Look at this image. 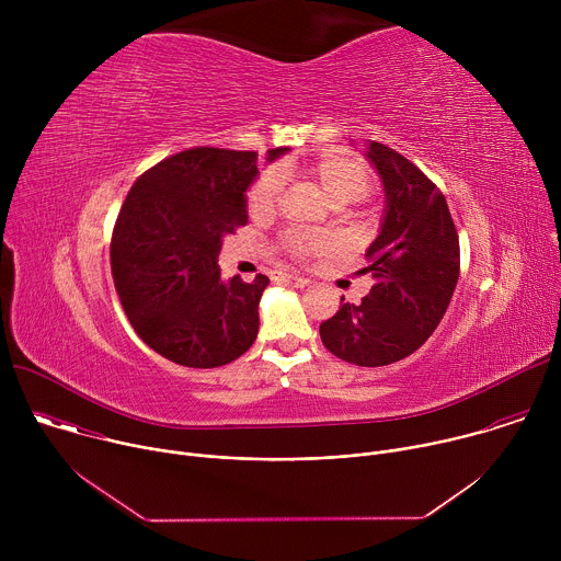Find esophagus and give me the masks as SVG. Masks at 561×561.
<instances>
[{"mask_svg": "<svg viewBox=\"0 0 561 561\" xmlns=\"http://www.w3.org/2000/svg\"><path fill=\"white\" fill-rule=\"evenodd\" d=\"M275 279L282 282V284H286V286H290V288H304V286H308V279H306V277H299V275H293V273H277Z\"/></svg>", "mask_w": 561, "mask_h": 561, "instance_id": "esophagus-1", "label": "esophagus"}]
</instances>
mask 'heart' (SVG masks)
<instances>
[{"label": "heart", "mask_w": 561, "mask_h": 561, "mask_svg": "<svg viewBox=\"0 0 561 561\" xmlns=\"http://www.w3.org/2000/svg\"><path fill=\"white\" fill-rule=\"evenodd\" d=\"M306 175L317 184L335 206L357 202L368 195L373 186V173L362 159L346 152H327L306 167ZM284 188L282 173L275 169L264 171L249 188L247 206L253 217H266L275 210ZM282 249L295 260H308L333 249V237L324 232L286 230L279 239Z\"/></svg>", "instance_id": "obj_1"}]
</instances>
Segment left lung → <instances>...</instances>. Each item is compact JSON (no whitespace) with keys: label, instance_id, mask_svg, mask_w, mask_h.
<instances>
[{"label":"left lung","instance_id":"left-lung-1","mask_svg":"<svg viewBox=\"0 0 561 561\" xmlns=\"http://www.w3.org/2000/svg\"><path fill=\"white\" fill-rule=\"evenodd\" d=\"M386 197L366 251L375 284L359 304L344 301L319 335L340 359L386 366L415 353L439 327L459 277V239L442 191L404 154L368 141Z\"/></svg>","mask_w":561,"mask_h":561}]
</instances>
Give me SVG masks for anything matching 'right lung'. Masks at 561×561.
<instances>
[{
  "mask_svg": "<svg viewBox=\"0 0 561 561\" xmlns=\"http://www.w3.org/2000/svg\"><path fill=\"white\" fill-rule=\"evenodd\" d=\"M288 148L268 150V162ZM257 152L188 148L128 191L111 242V271L135 333L162 357L217 368L242 357L260 331L266 275L224 279V237L249 221Z\"/></svg>",
  "mask_w": 561,
  "mask_h": 561,
  "instance_id": "add662e5",
  "label": "right lung"
}]
</instances>
